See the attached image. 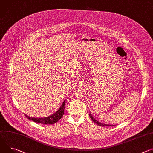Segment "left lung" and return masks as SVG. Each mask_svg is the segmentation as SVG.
Masks as SVG:
<instances>
[{
  "label": "left lung",
  "mask_w": 153,
  "mask_h": 153,
  "mask_svg": "<svg viewBox=\"0 0 153 153\" xmlns=\"http://www.w3.org/2000/svg\"><path fill=\"white\" fill-rule=\"evenodd\" d=\"M89 116H90V117L91 118V119L93 121V122H94L95 123H96L98 125H99V126H112V125H110V124H104V123H100V122H99L98 121H97L96 120H95V118H93V117H92V115H91V114L90 113L89 114ZM113 126V125H112Z\"/></svg>",
  "instance_id": "8db88e82"
}]
</instances>
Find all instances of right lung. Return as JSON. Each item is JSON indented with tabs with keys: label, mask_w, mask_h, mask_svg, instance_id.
<instances>
[{
	"label": "right lung",
	"mask_w": 153,
	"mask_h": 153,
	"mask_svg": "<svg viewBox=\"0 0 153 153\" xmlns=\"http://www.w3.org/2000/svg\"><path fill=\"white\" fill-rule=\"evenodd\" d=\"M65 101L63 102L62 105H61L60 108L56 112L53 114V115L45 117V118H32L30 117L29 116H27L25 115V116L30 120H32L34 122L43 124H52L57 123L60 119H61L63 115L64 114V109H65Z\"/></svg>",
	"instance_id": "obj_1"
}]
</instances>
